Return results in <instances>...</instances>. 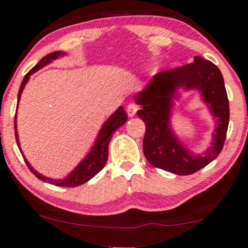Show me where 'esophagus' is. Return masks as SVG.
I'll return each mask as SVG.
<instances>
[{
    "label": "esophagus",
    "instance_id": "1",
    "mask_svg": "<svg viewBox=\"0 0 248 248\" xmlns=\"http://www.w3.org/2000/svg\"><path fill=\"white\" fill-rule=\"evenodd\" d=\"M137 110H138V107H137V105H135V103H129V105L127 106V108H126V111H127V114H128L129 118L134 116L135 114H137Z\"/></svg>",
    "mask_w": 248,
    "mask_h": 248
}]
</instances>
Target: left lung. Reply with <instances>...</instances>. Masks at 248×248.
<instances>
[{"label":"left lung","instance_id":"left-lung-1","mask_svg":"<svg viewBox=\"0 0 248 248\" xmlns=\"http://www.w3.org/2000/svg\"><path fill=\"white\" fill-rule=\"evenodd\" d=\"M178 88L198 89L216 120L212 146L203 155L190 154L170 128V110ZM135 102L141 107L139 118L146 124L143 154L154 167L189 175L207 166L221 152L230 121V105L224 78L213 62L195 56L192 63L159 73L135 96Z\"/></svg>","mask_w":248,"mask_h":248}]
</instances>
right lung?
<instances>
[{
    "instance_id": "obj_1",
    "label": "right lung",
    "mask_w": 248,
    "mask_h": 248,
    "mask_svg": "<svg viewBox=\"0 0 248 248\" xmlns=\"http://www.w3.org/2000/svg\"><path fill=\"white\" fill-rule=\"evenodd\" d=\"M66 55V53H62V51H54V53L48 54L45 58L41 59V61L36 64L34 68H31L28 72V74L24 76L22 83L20 86V91H18L17 100L20 101L21 94H22V91L26 86L27 82H28L29 78H31V74H34L35 72L41 69L42 67L47 66L48 63H50L51 61L56 60L60 56ZM127 121V114L126 111L124 110V107H119L118 109L114 111L113 114L109 116V119L103 124L101 130H100L99 135H97L96 141H95L93 148H92L91 153L87 155L86 157L80 162V165L73 170L69 175L66 176L62 180H54V179L47 178V176H43L42 174L37 173L34 168L29 165V162L27 161L26 157H24V161H26L27 166L29 167V170H31V173L36 176L40 180L48 182V184L55 185V186L60 187H78L80 185L84 184L88 180H91L92 178H94L100 170H102L106 166V162H107L108 159V146H109V141L111 137H113V133L115 132L119 127H121L122 124H124V122ZM15 138L16 142H17L18 148H20V143H18V135H17V129H16V116H15ZM22 154V153H21Z\"/></svg>"
}]
</instances>
